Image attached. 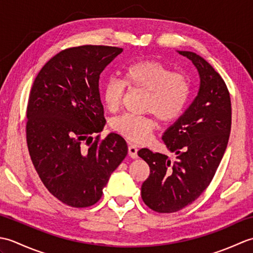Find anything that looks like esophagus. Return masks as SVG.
<instances>
[{
  "instance_id": "esophagus-1",
  "label": "esophagus",
  "mask_w": 253,
  "mask_h": 253,
  "mask_svg": "<svg viewBox=\"0 0 253 253\" xmlns=\"http://www.w3.org/2000/svg\"><path fill=\"white\" fill-rule=\"evenodd\" d=\"M138 149L135 146V144L129 143L128 144V153H129V157L132 159H137L138 158Z\"/></svg>"
}]
</instances>
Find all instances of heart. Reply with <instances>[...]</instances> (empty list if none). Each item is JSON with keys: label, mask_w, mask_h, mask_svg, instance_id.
Listing matches in <instances>:
<instances>
[{"label": "heart", "mask_w": 253, "mask_h": 253, "mask_svg": "<svg viewBox=\"0 0 253 253\" xmlns=\"http://www.w3.org/2000/svg\"><path fill=\"white\" fill-rule=\"evenodd\" d=\"M123 81L110 77L102 85V99L106 109L116 112L122 104L125 84L130 89L147 92L144 111L157 116L161 122L169 123L185 112L191 95V80L182 72H173L157 61H141L128 66ZM157 127L152 115L126 113L112 121V128L121 136L133 142L147 141Z\"/></svg>", "instance_id": "1"}]
</instances>
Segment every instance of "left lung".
Returning a JSON list of instances; mask_svg holds the SVG:
<instances>
[{
  "instance_id": "1",
  "label": "left lung",
  "mask_w": 253,
  "mask_h": 253,
  "mask_svg": "<svg viewBox=\"0 0 253 253\" xmlns=\"http://www.w3.org/2000/svg\"><path fill=\"white\" fill-rule=\"evenodd\" d=\"M193 63L200 88L190 106L164 132L162 140L177 161L143 148L138 155L150 175L141 186L147 206L159 213H174L200 197L213 179L226 150L232 127V103L227 85L200 55L178 51Z\"/></svg>"
}]
</instances>
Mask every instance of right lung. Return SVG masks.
Returning a JSON list of instances; mask_svg holds the SVG:
<instances>
[{
    "label": "right lung",
    "mask_w": 253,
    "mask_h": 253,
    "mask_svg": "<svg viewBox=\"0 0 253 253\" xmlns=\"http://www.w3.org/2000/svg\"><path fill=\"white\" fill-rule=\"evenodd\" d=\"M122 47L82 45L53 56L32 84L27 105V146L41 181L73 208L98 202L128 152L121 135L94 136L105 125L99 92L104 68Z\"/></svg>",
    "instance_id": "add662e5"
}]
</instances>
